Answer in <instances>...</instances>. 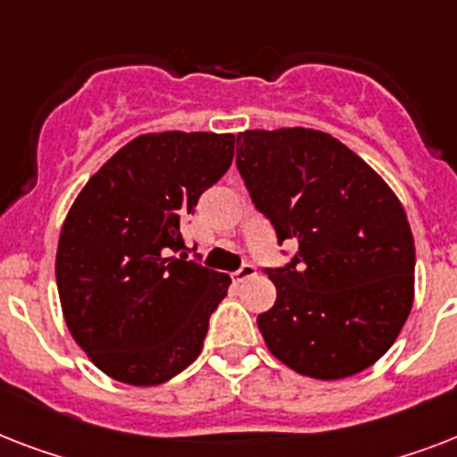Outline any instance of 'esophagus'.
<instances>
[{
  "mask_svg": "<svg viewBox=\"0 0 457 457\" xmlns=\"http://www.w3.org/2000/svg\"><path fill=\"white\" fill-rule=\"evenodd\" d=\"M256 275V265H251V263H244L239 270L235 272V279L237 282H244V279H249Z\"/></svg>",
  "mask_w": 457,
  "mask_h": 457,
  "instance_id": "esophagus-1",
  "label": "esophagus"
}]
</instances>
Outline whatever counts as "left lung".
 <instances>
[{"instance_id": "1", "label": "left lung", "mask_w": 457, "mask_h": 457, "mask_svg": "<svg viewBox=\"0 0 457 457\" xmlns=\"http://www.w3.org/2000/svg\"><path fill=\"white\" fill-rule=\"evenodd\" d=\"M237 168L278 242H296L258 329L270 353L312 379L377 362L411 315L415 242L391 187L339 139L308 128L237 135Z\"/></svg>"}]
</instances>
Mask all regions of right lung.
Returning a JSON list of instances; mask_svg holds the SVG:
<instances>
[{
  "label": "right lung",
  "instance_id": "right-lung-1",
  "mask_svg": "<svg viewBox=\"0 0 457 457\" xmlns=\"http://www.w3.org/2000/svg\"><path fill=\"white\" fill-rule=\"evenodd\" d=\"M232 156L235 135H139L68 211L56 251L63 318L89 361L118 382L156 386L201 353L232 279L189 261L179 228Z\"/></svg>",
  "mask_w": 457,
  "mask_h": 457
}]
</instances>
